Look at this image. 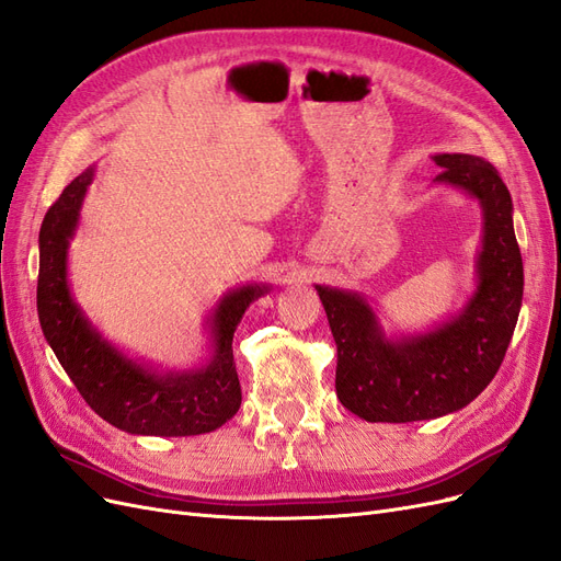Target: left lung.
<instances>
[{
	"instance_id": "obj_1",
	"label": "left lung",
	"mask_w": 561,
	"mask_h": 561,
	"mask_svg": "<svg viewBox=\"0 0 561 561\" xmlns=\"http://www.w3.org/2000/svg\"><path fill=\"white\" fill-rule=\"evenodd\" d=\"M435 184L466 192L482 208L478 285L466 307L426 332L386 336L360 293L316 285L336 344V398L371 423L426 421L463 410L505 358L524 293L513 198L496 168L472 154H435Z\"/></svg>"
}]
</instances>
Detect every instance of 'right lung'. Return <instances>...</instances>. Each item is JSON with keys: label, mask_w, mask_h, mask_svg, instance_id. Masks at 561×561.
<instances>
[{"label": "right lung", "mask_w": 561, "mask_h": 561, "mask_svg": "<svg viewBox=\"0 0 561 561\" xmlns=\"http://www.w3.org/2000/svg\"><path fill=\"white\" fill-rule=\"evenodd\" d=\"M93 175L95 168H87L67 184L39 229L37 313L48 346L91 410L118 431L184 437L225 426L241 407L233 332L271 285L248 283L217 301L208 318L213 351L201 367L159 369L128 358L91 325L67 280V250Z\"/></svg>", "instance_id": "1"}]
</instances>
